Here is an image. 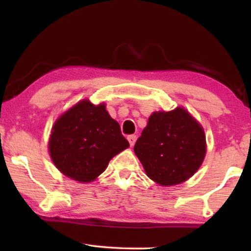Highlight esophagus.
Masks as SVG:
<instances>
[{"mask_svg":"<svg viewBox=\"0 0 251 251\" xmlns=\"http://www.w3.org/2000/svg\"><path fill=\"white\" fill-rule=\"evenodd\" d=\"M127 141H128L130 147H133L135 145V142H136V136L135 135H129L128 137H127Z\"/></svg>","mask_w":251,"mask_h":251,"instance_id":"1","label":"esophagus"}]
</instances>
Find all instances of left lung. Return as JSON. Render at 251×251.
Segmentation results:
<instances>
[{"label": "left lung", "instance_id": "1", "mask_svg": "<svg viewBox=\"0 0 251 251\" xmlns=\"http://www.w3.org/2000/svg\"><path fill=\"white\" fill-rule=\"evenodd\" d=\"M134 151L146 175L160 186L179 185L201 168L207 151L202 126L186 108L151 113Z\"/></svg>", "mask_w": 251, "mask_h": 251}]
</instances>
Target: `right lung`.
<instances>
[{
	"label": "right lung",
	"mask_w": 251,
	"mask_h": 251,
	"mask_svg": "<svg viewBox=\"0 0 251 251\" xmlns=\"http://www.w3.org/2000/svg\"><path fill=\"white\" fill-rule=\"evenodd\" d=\"M128 147L106 104L94 105L87 99L56 118L49 138V154L55 167L83 184L94 181L109 160Z\"/></svg>",
	"instance_id": "add662e5"
}]
</instances>
